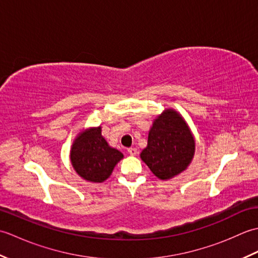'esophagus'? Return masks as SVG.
Instances as JSON below:
<instances>
[{
    "instance_id": "obj_1",
    "label": "esophagus",
    "mask_w": 258,
    "mask_h": 258,
    "mask_svg": "<svg viewBox=\"0 0 258 258\" xmlns=\"http://www.w3.org/2000/svg\"><path fill=\"white\" fill-rule=\"evenodd\" d=\"M127 152H128L130 155L134 156V155L138 154V149H135V147H130V149H127Z\"/></svg>"
}]
</instances>
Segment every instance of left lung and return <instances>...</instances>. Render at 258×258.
Listing matches in <instances>:
<instances>
[{
    "instance_id": "obj_1",
    "label": "left lung",
    "mask_w": 258,
    "mask_h": 258,
    "mask_svg": "<svg viewBox=\"0 0 258 258\" xmlns=\"http://www.w3.org/2000/svg\"><path fill=\"white\" fill-rule=\"evenodd\" d=\"M195 140L182 115L165 109L153 122L147 146L141 158L160 179H169L185 171L193 160Z\"/></svg>"
}]
</instances>
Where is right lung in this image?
Instances as JSON below:
<instances>
[{"label":"right lung","instance_id":"right-lung-1","mask_svg":"<svg viewBox=\"0 0 258 258\" xmlns=\"http://www.w3.org/2000/svg\"><path fill=\"white\" fill-rule=\"evenodd\" d=\"M71 163L82 178L102 183L113 172L123 154L108 145L102 136L101 126L80 133L71 147Z\"/></svg>","mask_w":258,"mask_h":258}]
</instances>
